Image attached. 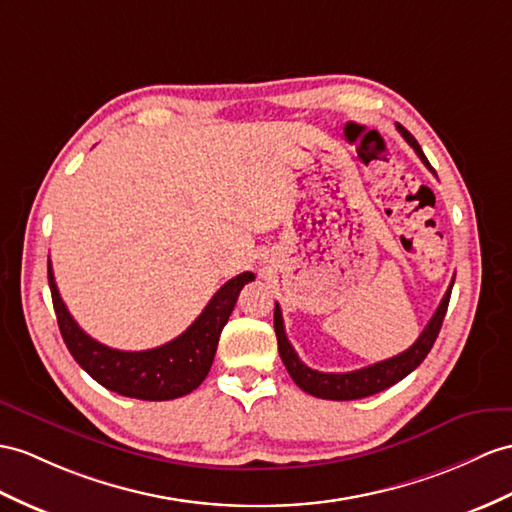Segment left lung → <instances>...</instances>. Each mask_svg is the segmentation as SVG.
Instances as JSON below:
<instances>
[{"instance_id": "obj_1", "label": "left lung", "mask_w": 512, "mask_h": 512, "mask_svg": "<svg viewBox=\"0 0 512 512\" xmlns=\"http://www.w3.org/2000/svg\"><path fill=\"white\" fill-rule=\"evenodd\" d=\"M397 132H400L406 139V143L415 149L423 165H426L430 171H434L430 167L428 158L423 156L415 136L410 134L404 126H400V123H397ZM452 286H454V280L450 284V289L445 291L439 308H436V313L428 321V326L423 328L419 339L410 345L406 352L397 354L393 358L380 360V363H376V365H369V367L356 369V371H347V373H323V371H315V369L306 367L302 360H299V356L295 354L289 339H286L282 310L276 304V313H273V328H276L278 352H280L282 363L299 389H302L304 393H310L313 397H321V400H336V402L360 400V397H369L373 393L389 389V386L404 380L410 371H415L423 363V358H426L428 352L432 350L436 336H439V330L443 326L447 304H450Z\"/></svg>"}]
</instances>
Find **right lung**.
<instances>
[{
	"label": "right lung",
	"mask_w": 512,
	"mask_h": 512,
	"mask_svg": "<svg viewBox=\"0 0 512 512\" xmlns=\"http://www.w3.org/2000/svg\"><path fill=\"white\" fill-rule=\"evenodd\" d=\"M47 278L60 334L76 363L108 391L134 397V400L165 402L195 391L204 382L215 360L221 330L232 315L241 289L254 280V273H239L223 284L202 310V315L178 339L143 352L112 350L91 339L62 302L49 260Z\"/></svg>",
	"instance_id": "obj_1"
}]
</instances>
